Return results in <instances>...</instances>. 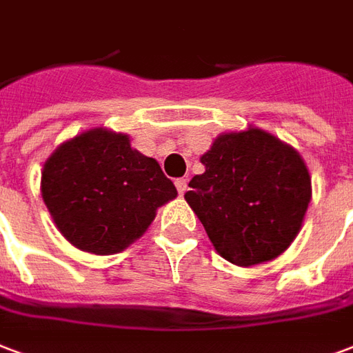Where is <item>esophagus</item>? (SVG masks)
Here are the masks:
<instances>
[{
	"mask_svg": "<svg viewBox=\"0 0 353 353\" xmlns=\"http://www.w3.org/2000/svg\"><path fill=\"white\" fill-rule=\"evenodd\" d=\"M189 181H187V179H185V177H179V179H176V187H177V192H179V194H181V196H183L185 192H187V189H189Z\"/></svg>",
	"mask_w": 353,
	"mask_h": 353,
	"instance_id": "1",
	"label": "esophagus"
}]
</instances>
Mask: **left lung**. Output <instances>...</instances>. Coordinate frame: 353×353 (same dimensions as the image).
<instances>
[{
  "label": "left lung",
  "instance_id": "8db88e82",
  "mask_svg": "<svg viewBox=\"0 0 353 353\" xmlns=\"http://www.w3.org/2000/svg\"><path fill=\"white\" fill-rule=\"evenodd\" d=\"M190 179L185 200L215 250L239 268L281 256L296 239L312 198L307 164L290 143L249 125L223 132Z\"/></svg>",
  "mask_w": 353,
  "mask_h": 353
}]
</instances>
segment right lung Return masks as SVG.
Listing matches in <instances>:
<instances>
[{"label": "right lung", "mask_w": 353, "mask_h": 353, "mask_svg": "<svg viewBox=\"0 0 353 353\" xmlns=\"http://www.w3.org/2000/svg\"><path fill=\"white\" fill-rule=\"evenodd\" d=\"M41 194L70 245L106 256L140 239L177 190L155 159L130 148L129 134L95 127L46 159Z\"/></svg>", "instance_id": "obj_1"}]
</instances>
